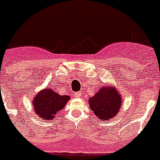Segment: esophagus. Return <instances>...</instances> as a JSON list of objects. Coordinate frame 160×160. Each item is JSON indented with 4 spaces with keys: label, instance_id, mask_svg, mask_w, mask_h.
Segmentation results:
<instances>
[{
    "label": "esophagus",
    "instance_id": "1",
    "mask_svg": "<svg viewBox=\"0 0 160 160\" xmlns=\"http://www.w3.org/2000/svg\"><path fill=\"white\" fill-rule=\"evenodd\" d=\"M82 96V93L81 91H78V92H75L74 93V96L75 97H77V98H79V97H81Z\"/></svg>",
    "mask_w": 160,
    "mask_h": 160
}]
</instances>
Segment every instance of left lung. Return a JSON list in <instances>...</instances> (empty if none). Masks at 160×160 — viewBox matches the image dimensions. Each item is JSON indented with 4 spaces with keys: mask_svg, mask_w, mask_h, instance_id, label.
Masks as SVG:
<instances>
[{
    "mask_svg": "<svg viewBox=\"0 0 160 160\" xmlns=\"http://www.w3.org/2000/svg\"><path fill=\"white\" fill-rule=\"evenodd\" d=\"M88 102L90 109L98 118L102 121H109L119 113L122 98L115 86L109 83L98 89L95 96L89 97Z\"/></svg>",
    "mask_w": 160,
    "mask_h": 160,
    "instance_id": "obj_1",
    "label": "left lung"
}]
</instances>
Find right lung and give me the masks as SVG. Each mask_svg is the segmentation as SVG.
<instances>
[{
    "instance_id": "add662e5",
    "label": "right lung",
    "mask_w": 160,
    "mask_h": 160,
    "mask_svg": "<svg viewBox=\"0 0 160 160\" xmlns=\"http://www.w3.org/2000/svg\"><path fill=\"white\" fill-rule=\"evenodd\" d=\"M69 100V96H61L51 87H46L35 95L32 102L35 114L41 120L51 121L56 118V114L64 108Z\"/></svg>"
}]
</instances>
